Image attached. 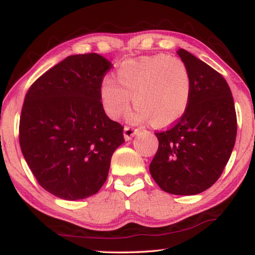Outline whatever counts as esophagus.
<instances>
[{"label":"esophagus","mask_w":255,"mask_h":255,"mask_svg":"<svg viewBox=\"0 0 255 255\" xmlns=\"http://www.w3.org/2000/svg\"><path fill=\"white\" fill-rule=\"evenodd\" d=\"M138 131H139V129L133 128V127H131V126H126V127L124 128V136H125V139L129 140L131 137L135 136Z\"/></svg>","instance_id":"34e87169"}]
</instances>
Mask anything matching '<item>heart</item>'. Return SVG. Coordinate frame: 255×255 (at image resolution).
Masks as SVG:
<instances>
[{"label": "heart", "mask_w": 255, "mask_h": 255, "mask_svg": "<svg viewBox=\"0 0 255 255\" xmlns=\"http://www.w3.org/2000/svg\"><path fill=\"white\" fill-rule=\"evenodd\" d=\"M114 81L106 79L100 90L107 115L118 119L130 105L135 122H147L154 127H169L183 117L192 94V79L182 59L158 54L125 60Z\"/></svg>", "instance_id": "obj_1"}]
</instances>
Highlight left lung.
Masks as SVG:
<instances>
[{
    "label": "left lung",
    "mask_w": 255,
    "mask_h": 255,
    "mask_svg": "<svg viewBox=\"0 0 255 255\" xmlns=\"http://www.w3.org/2000/svg\"><path fill=\"white\" fill-rule=\"evenodd\" d=\"M178 55L191 74V100L173 127L155 132L158 149L149 172L163 191L191 196L222 175L234 148L237 120L226 80L189 51L179 49Z\"/></svg>",
    "instance_id": "8db88e82"
}]
</instances>
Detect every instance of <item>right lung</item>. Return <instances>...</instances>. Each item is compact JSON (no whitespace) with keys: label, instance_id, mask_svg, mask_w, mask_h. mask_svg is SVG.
<instances>
[{"label":"right lung","instance_id":"1","mask_svg":"<svg viewBox=\"0 0 255 255\" xmlns=\"http://www.w3.org/2000/svg\"><path fill=\"white\" fill-rule=\"evenodd\" d=\"M112 64L96 53L68 56L34 81L21 110L19 141L46 191L84 199L106 182L124 127L103 109L100 90Z\"/></svg>","mask_w":255,"mask_h":255}]
</instances>
